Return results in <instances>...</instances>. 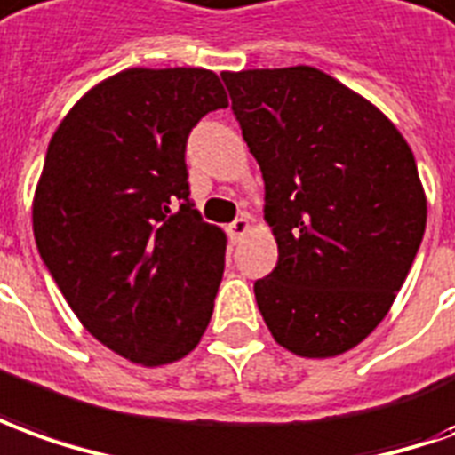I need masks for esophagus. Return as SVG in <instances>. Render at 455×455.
Returning a JSON list of instances; mask_svg holds the SVG:
<instances>
[{
  "label": "esophagus",
  "instance_id": "34e87169",
  "mask_svg": "<svg viewBox=\"0 0 455 455\" xmlns=\"http://www.w3.org/2000/svg\"><path fill=\"white\" fill-rule=\"evenodd\" d=\"M250 228H252V220H250L247 215H243V218H237L235 222H230V225H228L230 240H235V243H237V240H240L243 235L250 233Z\"/></svg>",
  "mask_w": 455,
  "mask_h": 455
}]
</instances>
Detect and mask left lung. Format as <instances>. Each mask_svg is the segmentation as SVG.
I'll return each instance as SVG.
<instances>
[{"label": "left lung", "instance_id": "obj_1", "mask_svg": "<svg viewBox=\"0 0 455 455\" xmlns=\"http://www.w3.org/2000/svg\"><path fill=\"white\" fill-rule=\"evenodd\" d=\"M265 180L277 267L255 282L275 341L329 359L396 299L426 230V193L399 128L315 66L222 71Z\"/></svg>", "mask_w": 455, "mask_h": 455}]
</instances>
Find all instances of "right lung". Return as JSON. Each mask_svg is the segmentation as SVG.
Masks as SVG:
<instances>
[{
	"label": "right lung",
	"mask_w": 455,
	"mask_h": 455,
	"mask_svg": "<svg viewBox=\"0 0 455 455\" xmlns=\"http://www.w3.org/2000/svg\"><path fill=\"white\" fill-rule=\"evenodd\" d=\"M225 106L208 68H126L74 103L46 150L39 255L86 331L133 364H173L208 329L228 237L188 200L186 143Z\"/></svg>",
	"instance_id": "obj_1"
}]
</instances>
